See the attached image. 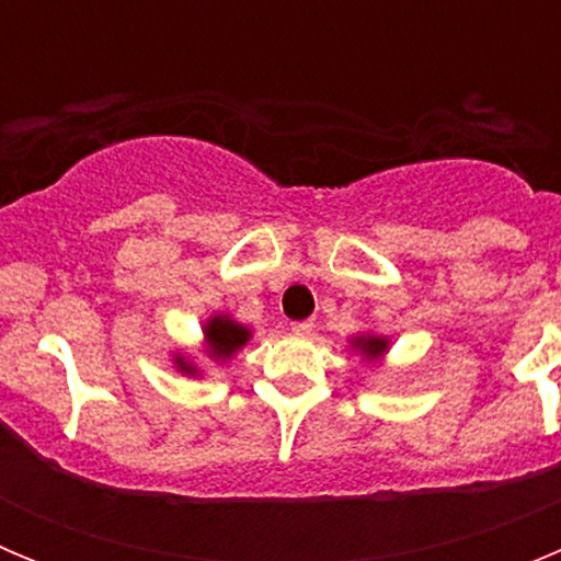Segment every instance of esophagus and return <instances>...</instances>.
Segmentation results:
<instances>
[{
  "mask_svg": "<svg viewBox=\"0 0 561 561\" xmlns=\"http://www.w3.org/2000/svg\"><path fill=\"white\" fill-rule=\"evenodd\" d=\"M311 329H314L311 320H297V323H291V331H295V334H309Z\"/></svg>",
  "mask_w": 561,
  "mask_h": 561,
  "instance_id": "1",
  "label": "esophagus"
}]
</instances>
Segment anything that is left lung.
<instances>
[{
	"label": "left lung",
	"mask_w": 561,
	"mask_h": 561,
	"mask_svg": "<svg viewBox=\"0 0 561 561\" xmlns=\"http://www.w3.org/2000/svg\"><path fill=\"white\" fill-rule=\"evenodd\" d=\"M356 345H359V348L365 351L368 356H379L381 351H385V345H388V342L379 340V336H362V340H356Z\"/></svg>",
	"instance_id": "obj_1"
}]
</instances>
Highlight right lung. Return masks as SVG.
Wrapping results in <instances>:
<instances>
[{
    "instance_id": "right-lung-1",
    "label": "right lung",
    "mask_w": 561,
    "mask_h": 561,
    "mask_svg": "<svg viewBox=\"0 0 561 561\" xmlns=\"http://www.w3.org/2000/svg\"><path fill=\"white\" fill-rule=\"evenodd\" d=\"M247 340H250V331H247L244 325L232 323V320H225V317H213L210 323H207V342H210V348L219 356H230L232 351L241 348ZM182 368L191 370L185 362H182Z\"/></svg>"
}]
</instances>
